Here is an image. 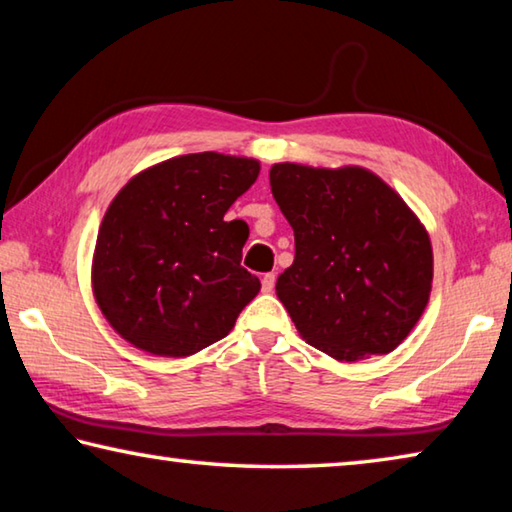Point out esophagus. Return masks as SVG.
I'll return each mask as SVG.
<instances>
[{"mask_svg":"<svg viewBox=\"0 0 512 512\" xmlns=\"http://www.w3.org/2000/svg\"><path fill=\"white\" fill-rule=\"evenodd\" d=\"M262 289L266 293H271L275 289V273H264L262 275Z\"/></svg>","mask_w":512,"mask_h":512,"instance_id":"34e87169","label":"esophagus"}]
</instances>
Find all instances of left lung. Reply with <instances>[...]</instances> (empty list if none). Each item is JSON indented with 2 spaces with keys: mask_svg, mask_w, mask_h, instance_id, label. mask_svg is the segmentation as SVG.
Instances as JSON below:
<instances>
[{
  "mask_svg": "<svg viewBox=\"0 0 512 512\" xmlns=\"http://www.w3.org/2000/svg\"><path fill=\"white\" fill-rule=\"evenodd\" d=\"M268 176L296 237L275 291L302 339L339 361L393 352L429 302L433 253L418 216L361 167L282 162Z\"/></svg>",
  "mask_w": 512,
  "mask_h": 512,
  "instance_id": "left-lung-1",
  "label": "left lung"
}]
</instances>
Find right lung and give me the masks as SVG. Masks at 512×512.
<instances>
[{"label": "right lung", "mask_w": 512, "mask_h": 512, "mask_svg": "<svg viewBox=\"0 0 512 512\" xmlns=\"http://www.w3.org/2000/svg\"><path fill=\"white\" fill-rule=\"evenodd\" d=\"M259 162L189 153L137 173L103 216L92 287L115 332L158 357H189L235 327L259 293L241 266L246 221H225Z\"/></svg>", "instance_id": "1"}]
</instances>
